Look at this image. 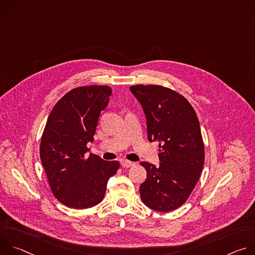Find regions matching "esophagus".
Segmentation results:
<instances>
[{"label":"esophagus","instance_id":"obj_1","mask_svg":"<svg viewBox=\"0 0 255 255\" xmlns=\"http://www.w3.org/2000/svg\"><path fill=\"white\" fill-rule=\"evenodd\" d=\"M121 165L123 167H131V166L135 165V162H132V161H129V160H123L121 162Z\"/></svg>","mask_w":255,"mask_h":255}]
</instances>
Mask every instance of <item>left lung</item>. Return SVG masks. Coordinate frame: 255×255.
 I'll return each instance as SVG.
<instances>
[{"label":"left lung","instance_id":"1","mask_svg":"<svg viewBox=\"0 0 255 255\" xmlns=\"http://www.w3.org/2000/svg\"><path fill=\"white\" fill-rule=\"evenodd\" d=\"M130 91L143 108L148 140L159 143V166L141 162L147 174L139 188L141 200L152 210L173 211L187 202L204 166L198 116L190 102L169 88L136 85Z\"/></svg>","mask_w":255,"mask_h":255}]
</instances>
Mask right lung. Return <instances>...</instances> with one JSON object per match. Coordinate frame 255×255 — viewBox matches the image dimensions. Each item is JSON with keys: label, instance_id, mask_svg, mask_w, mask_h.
I'll list each match as a JSON object with an SVG mask.
<instances>
[{"label": "right lung", "instance_id": "right-lung-1", "mask_svg": "<svg viewBox=\"0 0 255 255\" xmlns=\"http://www.w3.org/2000/svg\"><path fill=\"white\" fill-rule=\"evenodd\" d=\"M111 95L109 86L76 88L55 104L48 116L40 158L53 196L68 208L88 209L101 203L108 179L119 169L116 160L86 154Z\"/></svg>", "mask_w": 255, "mask_h": 255}]
</instances>
